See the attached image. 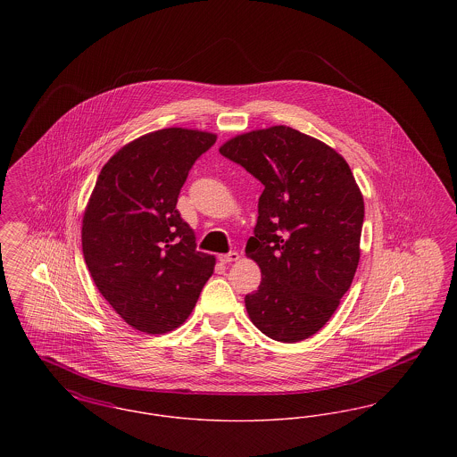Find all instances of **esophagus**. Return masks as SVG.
Listing matches in <instances>:
<instances>
[{
  "label": "esophagus",
  "instance_id": "34e87169",
  "mask_svg": "<svg viewBox=\"0 0 457 457\" xmlns=\"http://www.w3.org/2000/svg\"><path fill=\"white\" fill-rule=\"evenodd\" d=\"M219 261H220V263H231V262H238L239 253L238 252H231V253H228V255H220V257H219Z\"/></svg>",
  "mask_w": 457,
  "mask_h": 457
}]
</instances>
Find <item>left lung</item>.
<instances>
[{"label": "left lung", "mask_w": 457, "mask_h": 457, "mask_svg": "<svg viewBox=\"0 0 457 457\" xmlns=\"http://www.w3.org/2000/svg\"><path fill=\"white\" fill-rule=\"evenodd\" d=\"M263 185L246 257L262 283L245 296L253 326L300 343L326 326L360 262L365 204L348 162L324 142L278 125L219 147Z\"/></svg>", "instance_id": "8db88e82"}]
</instances>
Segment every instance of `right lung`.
<instances>
[{
    "label": "right lung",
    "instance_id": "1",
    "mask_svg": "<svg viewBox=\"0 0 457 457\" xmlns=\"http://www.w3.org/2000/svg\"><path fill=\"white\" fill-rule=\"evenodd\" d=\"M218 135L190 129L145 133L114 154L88 198L82 252L92 281L129 326L166 334L195 308L216 257L196 252L176 202L190 168Z\"/></svg>",
    "mask_w": 457,
    "mask_h": 457
}]
</instances>
